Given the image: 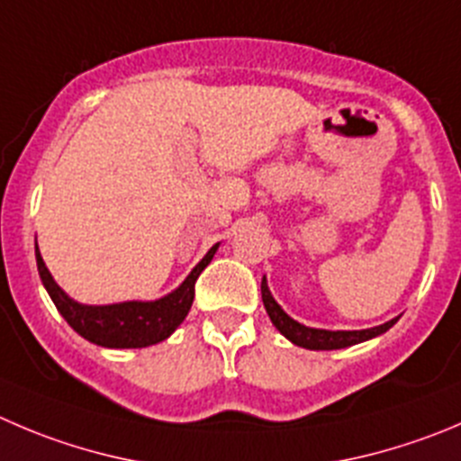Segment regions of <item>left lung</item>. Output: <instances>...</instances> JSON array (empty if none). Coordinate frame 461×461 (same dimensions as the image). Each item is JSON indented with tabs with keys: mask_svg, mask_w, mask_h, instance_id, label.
<instances>
[{
	"mask_svg": "<svg viewBox=\"0 0 461 461\" xmlns=\"http://www.w3.org/2000/svg\"><path fill=\"white\" fill-rule=\"evenodd\" d=\"M262 303H265L267 314H269L271 323L287 337L292 344L303 346L310 350H335V348H346V346L359 344V341H366L371 337H378L383 332H387L389 328L396 323V319L383 323V326L366 328V330H319V328H308L303 323L294 321L289 314H285V310L271 296L269 287H267V280L262 278Z\"/></svg>",
	"mask_w": 461,
	"mask_h": 461,
	"instance_id": "obj_1",
	"label": "left lung"
}]
</instances>
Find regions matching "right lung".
Returning a JSON list of instances; mask_svg holds the SVG:
<instances>
[{"instance_id":"1","label":"right lung","mask_w":461,"mask_h":461,"mask_svg":"<svg viewBox=\"0 0 461 461\" xmlns=\"http://www.w3.org/2000/svg\"><path fill=\"white\" fill-rule=\"evenodd\" d=\"M214 251H217V244L205 253L203 260L192 269V274L183 280L181 287L167 294L165 299L147 301V303L126 301V303L115 305H81L69 299L68 294L54 283L50 269L42 262L38 244L36 262L38 274H41L42 285L50 292L51 301L78 335L96 346H106V348H144V346L167 339L181 326L183 319L190 312L192 301H194L196 278L210 265Z\"/></svg>"}]
</instances>
